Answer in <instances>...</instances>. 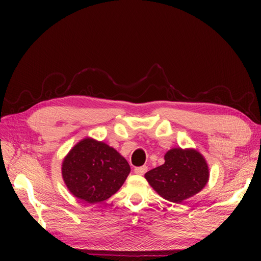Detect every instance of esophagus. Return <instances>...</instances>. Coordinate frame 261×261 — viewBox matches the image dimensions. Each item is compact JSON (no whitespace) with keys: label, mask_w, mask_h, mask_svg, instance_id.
I'll return each instance as SVG.
<instances>
[{"label":"esophagus","mask_w":261,"mask_h":261,"mask_svg":"<svg viewBox=\"0 0 261 261\" xmlns=\"http://www.w3.org/2000/svg\"><path fill=\"white\" fill-rule=\"evenodd\" d=\"M148 170L147 166H141V167H136L135 168V173L138 175H143Z\"/></svg>","instance_id":"34e87169"}]
</instances>
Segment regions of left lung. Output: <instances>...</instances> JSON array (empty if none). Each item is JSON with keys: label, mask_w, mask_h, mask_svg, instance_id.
<instances>
[{"label": "left lung", "mask_w": 261, "mask_h": 261, "mask_svg": "<svg viewBox=\"0 0 261 261\" xmlns=\"http://www.w3.org/2000/svg\"><path fill=\"white\" fill-rule=\"evenodd\" d=\"M145 177L160 196L180 203L206 185L208 167L196 150L175 148L165 154L164 165L149 170Z\"/></svg>", "instance_id": "obj_1"}]
</instances>
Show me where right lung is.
Segmentation results:
<instances>
[{
	"mask_svg": "<svg viewBox=\"0 0 261 261\" xmlns=\"http://www.w3.org/2000/svg\"><path fill=\"white\" fill-rule=\"evenodd\" d=\"M62 171L69 192L94 204L105 201L119 191L130 173V166L113 148L84 139L69 151Z\"/></svg>",
	"mask_w": 261,
	"mask_h": 261,
	"instance_id": "right-lung-1",
	"label": "right lung"
}]
</instances>
